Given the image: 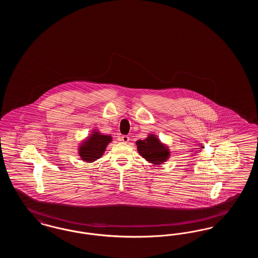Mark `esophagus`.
Instances as JSON below:
<instances>
[{
	"label": "esophagus",
	"instance_id": "obj_1",
	"mask_svg": "<svg viewBox=\"0 0 258 258\" xmlns=\"http://www.w3.org/2000/svg\"><path fill=\"white\" fill-rule=\"evenodd\" d=\"M121 141L123 142V143H127V142L130 141V137H128L127 135H123V136L121 137Z\"/></svg>",
	"mask_w": 258,
	"mask_h": 258
}]
</instances>
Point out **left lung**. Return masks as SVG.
Here are the masks:
<instances>
[{"instance_id": "left-lung-1", "label": "left lung", "mask_w": 258, "mask_h": 258, "mask_svg": "<svg viewBox=\"0 0 258 258\" xmlns=\"http://www.w3.org/2000/svg\"><path fill=\"white\" fill-rule=\"evenodd\" d=\"M136 145L138 153L150 163L156 165L162 164L170 156L168 147L161 143L156 135H148L144 140L136 141Z\"/></svg>"}]
</instances>
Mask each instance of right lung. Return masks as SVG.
I'll list each match as a JSON object with an SVG mask.
<instances>
[{
  "label": "right lung",
  "mask_w": 258,
  "mask_h": 258,
  "mask_svg": "<svg viewBox=\"0 0 258 258\" xmlns=\"http://www.w3.org/2000/svg\"><path fill=\"white\" fill-rule=\"evenodd\" d=\"M111 141L112 137L110 135H101L95 130L79 146L78 153L81 160L86 162H93L98 160L101 158Z\"/></svg>",
  "instance_id": "obj_1"
}]
</instances>
